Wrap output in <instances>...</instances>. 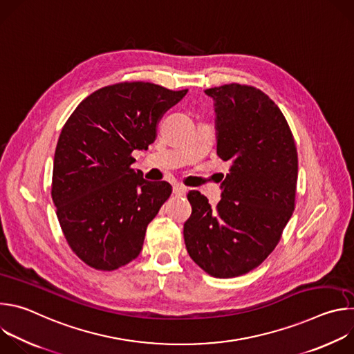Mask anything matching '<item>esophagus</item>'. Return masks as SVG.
<instances>
[{
	"label": "esophagus",
	"instance_id": "34e87169",
	"mask_svg": "<svg viewBox=\"0 0 354 354\" xmlns=\"http://www.w3.org/2000/svg\"><path fill=\"white\" fill-rule=\"evenodd\" d=\"M172 192H174L175 196H185L186 192H187V189H186L185 186H182V185H174Z\"/></svg>",
	"mask_w": 354,
	"mask_h": 354
}]
</instances>
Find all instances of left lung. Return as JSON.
<instances>
[{
	"instance_id": "1",
	"label": "left lung",
	"mask_w": 354,
	"mask_h": 354,
	"mask_svg": "<svg viewBox=\"0 0 354 354\" xmlns=\"http://www.w3.org/2000/svg\"><path fill=\"white\" fill-rule=\"evenodd\" d=\"M214 100L217 156L230 161L221 200L190 190L183 225L187 254L210 276L227 279L259 266L294 212L298 157L286 118L261 89L227 84L205 91Z\"/></svg>"
}]
</instances>
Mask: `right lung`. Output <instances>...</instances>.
I'll return each mask as SVG.
<instances>
[{
    "label": "right lung",
    "instance_id": "1",
    "mask_svg": "<svg viewBox=\"0 0 354 354\" xmlns=\"http://www.w3.org/2000/svg\"><path fill=\"white\" fill-rule=\"evenodd\" d=\"M187 93L151 82H122L85 97L64 124L53 161L52 197L74 254L97 270L136 259L147 225L172 186L130 165L157 137L161 116Z\"/></svg>",
    "mask_w": 354,
    "mask_h": 354
}]
</instances>
